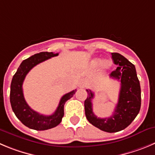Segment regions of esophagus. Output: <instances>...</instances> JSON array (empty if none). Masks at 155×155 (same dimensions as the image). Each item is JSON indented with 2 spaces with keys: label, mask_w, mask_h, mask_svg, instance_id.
<instances>
[{
  "label": "esophagus",
  "mask_w": 155,
  "mask_h": 155,
  "mask_svg": "<svg viewBox=\"0 0 155 155\" xmlns=\"http://www.w3.org/2000/svg\"><path fill=\"white\" fill-rule=\"evenodd\" d=\"M87 86V82H86V79H82L79 82V87L80 88H85Z\"/></svg>",
  "instance_id": "obj_1"
}]
</instances>
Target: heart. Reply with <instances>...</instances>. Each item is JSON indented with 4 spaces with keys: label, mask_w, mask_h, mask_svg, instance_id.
Listing matches in <instances>:
<instances>
[{
    "label": "heart",
    "mask_w": 155,
    "mask_h": 155,
    "mask_svg": "<svg viewBox=\"0 0 155 155\" xmlns=\"http://www.w3.org/2000/svg\"><path fill=\"white\" fill-rule=\"evenodd\" d=\"M92 66H94L95 67H99L101 65L103 64V68L105 69H109L112 66V62L111 60H105V61H102V60L101 59H95L92 62Z\"/></svg>",
    "instance_id": "b5f03b06"
}]
</instances>
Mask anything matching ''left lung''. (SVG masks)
Segmentation results:
<instances>
[{"label": "left lung", "instance_id": "left-lung-1", "mask_svg": "<svg viewBox=\"0 0 155 155\" xmlns=\"http://www.w3.org/2000/svg\"><path fill=\"white\" fill-rule=\"evenodd\" d=\"M112 58L118 67L111 73L110 77L121 82L118 102L114 113L105 118H98L93 113L92 99L94 93L90 89H86L88 96L84 102L85 113L89 123L109 133L127 128L138 115L141 108V87L135 67L125 56L118 53H112Z\"/></svg>", "mask_w": 155, "mask_h": 155}]
</instances>
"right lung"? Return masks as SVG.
Here are the masks:
<instances>
[{"label":"right lung","mask_w":155,"mask_h":155,"mask_svg":"<svg viewBox=\"0 0 155 155\" xmlns=\"http://www.w3.org/2000/svg\"><path fill=\"white\" fill-rule=\"evenodd\" d=\"M59 53L41 52L24 60L13 76L11 85L10 102L12 110L17 118L28 128L37 131H43L57 126L64 115V105L73 97L76 89L65 94L60 101L56 110L53 115H44L33 110L25 101L23 92V82L30 69L39 63L58 56Z\"/></svg>","instance_id":"add662e5"}]
</instances>
